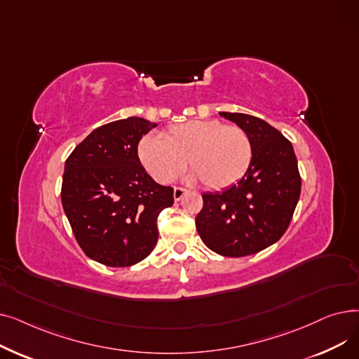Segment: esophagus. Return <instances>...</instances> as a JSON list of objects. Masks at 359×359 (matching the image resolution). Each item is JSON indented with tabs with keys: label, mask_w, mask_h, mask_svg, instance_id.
I'll return each mask as SVG.
<instances>
[{
	"label": "esophagus",
	"mask_w": 359,
	"mask_h": 359,
	"mask_svg": "<svg viewBox=\"0 0 359 359\" xmlns=\"http://www.w3.org/2000/svg\"><path fill=\"white\" fill-rule=\"evenodd\" d=\"M186 189H183V187H175V191H173V198H175V201L176 202H179L184 195H186Z\"/></svg>",
	"instance_id": "esophagus-1"
}]
</instances>
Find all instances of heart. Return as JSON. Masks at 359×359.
<instances>
[{"mask_svg": "<svg viewBox=\"0 0 359 359\" xmlns=\"http://www.w3.org/2000/svg\"><path fill=\"white\" fill-rule=\"evenodd\" d=\"M138 158L147 173L158 183L173 182L186 167L191 180H202L210 189H227L249 170L253 144L249 134L236 125L215 119H194L168 126L161 138L145 135L138 144Z\"/></svg>", "mask_w": 359, "mask_h": 359, "instance_id": "b5f03b06", "label": "heart"}]
</instances>
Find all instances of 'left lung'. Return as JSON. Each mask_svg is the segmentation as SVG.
<instances>
[{
  "mask_svg": "<svg viewBox=\"0 0 359 359\" xmlns=\"http://www.w3.org/2000/svg\"><path fill=\"white\" fill-rule=\"evenodd\" d=\"M249 134L253 158L236 184L202 195L196 230L212 252L241 257L276 243L291 222L301 192L292 144L268 122L246 113L219 111Z\"/></svg>",
  "mask_w": 359,
  "mask_h": 359,
  "instance_id": "1",
  "label": "left lung"
}]
</instances>
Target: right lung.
<instances>
[{
  "instance_id": "obj_1",
  "label": "right lung",
  "mask_w": 359,
  "mask_h": 359,
  "mask_svg": "<svg viewBox=\"0 0 359 359\" xmlns=\"http://www.w3.org/2000/svg\"><path fill=\"white\" fill-rule=\"evenodd\" d=\"M157 123L142 118L106 123L65 161L61 199L83 252L111 268L135 265L157 244L158 214L175 202L173 187L141 165L138 144Z\"/></svg>"
}]
</instances>
